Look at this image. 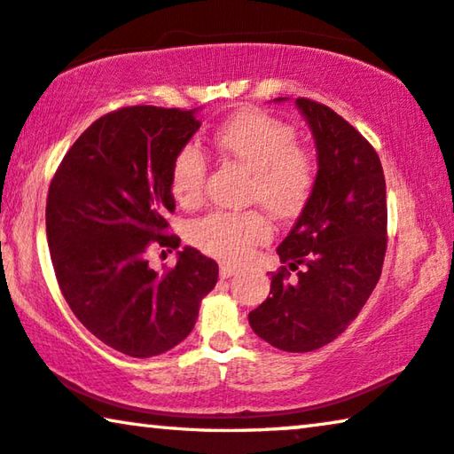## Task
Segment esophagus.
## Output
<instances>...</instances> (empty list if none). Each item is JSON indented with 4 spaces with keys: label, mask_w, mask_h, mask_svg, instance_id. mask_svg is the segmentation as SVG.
I'll return each mask as SVG.
<instances>
[{
    "label": "esophagus",
    "mask_w": 454,
    "mask_h": 454,
    "mask_svg": "<svg viewBox=\"0 0 454 454\" xmlns=\"http://www.w3.org/2000/svg\"><path fill=\"white\" fill-rule=\"evenodd\" d=\"M219 274H221L223 280H227V278H231V276L238 274V268H233V266H229V264H221Z\"/></svg>",
    "instance_id": "esophagus-1"
}]
</instances>
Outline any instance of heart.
I'll list each match as a JSON object with an SVG mask.
<instances>
[{
  "instance_id": "heart-1",
  "label": "heart",
  "mask_w": 454,
  "mask_h": 454,
  "mask_svg": "<svg viewBox=\"0 0 454 454\" xmlns=\"http://www.w3.org/2000/svg\"><path fill=\"white\" fill-rule=\"evenodd\" d=\"M215 145L252 174V200L282 219L303 211L315 186V161L297 145L291 124L247 110L216 130ZM205 178V153L196 143H186L172 161L169 184L174 196L184 205H194L200 199ZM270 235V223L258 211L211 213L190 229L194 246L225 262L246 260Z\"/></svg>"
}]
</instances>
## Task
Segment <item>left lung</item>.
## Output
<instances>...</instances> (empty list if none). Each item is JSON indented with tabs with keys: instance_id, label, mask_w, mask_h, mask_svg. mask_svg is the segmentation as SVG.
<instances>
[{
	"instance_id": "obj_1",
	"label": "left lung",
	"mask_w": 454,
	"mask_h": 454,
	"mask_svg": "<svg viewBox=\"0 0 454 454\" xmlns=\"http://www.w3.org/2000/svg\"><path fill=\"white\" fill-rule=\"evenodd\" d=\"M276 98L274 102H285ZM317 151L315 186L278 246L282 272L270 297L249 313V325L285 352H311L356 319L383 270L387 186L377 151L324 104L294 100ZM299 270L288 281L286 270Z\"/></svg>"
}]
</instances>
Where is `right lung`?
Segmentation results:
<instances>
[{"instance_id":"obj_1","label":"right lung","mask_w":454,"mask_h":454,"mask_svg":"<svg viewBox=\"0 0 454 454\" xmlns=\"http://www.w3.org/2000/svg\"><path fill=\"white\" fill-rule=\"evenodd\" d=\"M194 110L129 106L98 118L63 157L47 199L52 268L71 311L104 344L151 358L192 332L216 262L186 246L168 272L149 268L166 235L172 161L200 122Z\"/></svg>"}]
</instances>
